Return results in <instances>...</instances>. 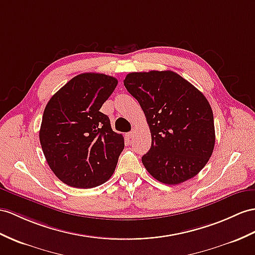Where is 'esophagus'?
<instances>
[{
  "instance_id": "obj_1",
  "label": "esophagus",
  "mask_w": 255,
  "mask_h": 255,
  "mask_svg": "<svg viewBox=\"0 0 255 255\" xmlns=\"http://www.w3.org/2000/svg\"><path fill=\"white\" fill-rule=\"evenodd\" d=\"M134 135H135V131L133 129V131H131V132H128V138H133V137H134Z\"/></svg>"
}]
</instances>
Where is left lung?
Masks as SVG:
<instances>
[{
  "label": "left lung",
  "mask_w": 255,
  "mask_h": 255,
  "mask_svg": "<svg viewBox=\"0 0 255 255\" xmlns=\"http://www.w3.org/2000/svg\"><path fill=\"white\" fill-rule=\"evenodd\" d=\"M123 83L137 99L150 128L151 147L141 157L149 174L167 185L196 176L208 163L215 144L208 99L171 70L131 72Z\"/></svg>",
  "instance_id": "obj_1"
}]
</instances>
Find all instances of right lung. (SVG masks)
<instances>
[{
  "instance_id": "1",
  "label": "right lung",
  "mask_w": 255,
  "mask_h": 255,
  "mask_svg": "<svg viewBox=\"0 0 255 255\" xmlns=\"http://www.w3.org/2000/svg\"><path fill=\"white\" fill-rule=\"evenodd\" d=\"M117 84L106 74L81 73L44 109L39 134L43 153L54 174L71 187H96L114 174L124 138L99 109Z\"/></svg>"
}]
</instances>
